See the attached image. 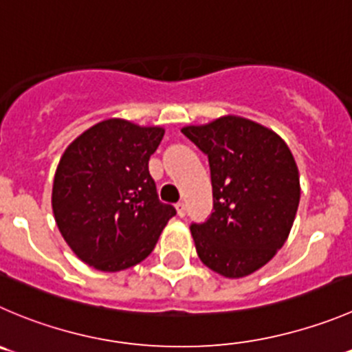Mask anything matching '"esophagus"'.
Wrapping results in <instances>:
<instances>
[{
  "label": "esophagus",
  "mask_w": 352,
  "mask_h": 352,
  "mask_svg": "<svg viewBox=\"0 0 352 352\" xmlns=\"http://www.w3.org/2000/svg\"><path fill=\"white\" fill-rule=\"evenodd\" d=\"M176 210H178V216L179 217H185L186 216L185 202H178V204H176Z\"/></svg>",
  "instance_id": "esophagus-1"
}]
</instances>
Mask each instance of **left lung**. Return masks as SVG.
I'll list each match as a JSON object with an SVG mask.
<instances>
[{"label": "left lung", "instance_id": "1", "mask_svg": "<svg viewBox=\"0 0 352 352\" xmlns=\"http://www.w3.org/2000/svg\"><path fill=\"white\" fill-rule=\"evenodd\" d=\"M183 135L209 159L212 212L192 223L200 261L226 278H242L282 249L300 200L299 170L276 133L236 116Z\"/></svg>", "mask_w": 352, "mask_h": 352}]
</instances>
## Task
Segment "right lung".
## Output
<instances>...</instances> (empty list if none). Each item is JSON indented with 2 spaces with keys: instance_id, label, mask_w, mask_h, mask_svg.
<instances>
[{
  "instance_id": "1",
  "label": "right lung",
  "mask_w": 352,
  "mask_h": 352,
  "mask_svg": "<svg viewBox=\"0 0 352 352\" xmlns=\"http://www.w3.org/2000/svg\"><path fill=\"white\" fill-rule=\"evenodd\" d=\"M164 129L107 119L74 140L55 173L52 207L67 245L100 271L142 263L176 214L159 200L150 155Z\"/></svg>"
}]
</instances>
